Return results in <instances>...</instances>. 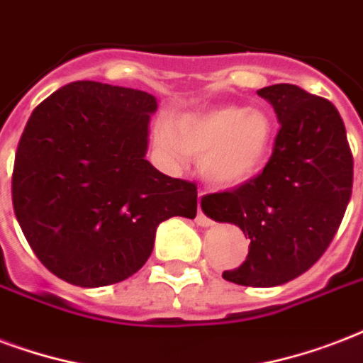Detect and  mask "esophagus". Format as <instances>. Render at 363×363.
Returning <instances> with one entry per match:
<instances>
[{
  "label": "esophagus",
  "instance_id": "34e87169",
  "mask_svg": "<svg viewBox=\"0 0 363 363\" xmlns=\"http://www.w3.org/2000/svg\"><path fill=\"white\" fill-rule=\"evenodd\" d=\"M200 196H201V194H200ZM196 223H198V226H203V228H207V226L213 225L211 218L203 215V211H201V207H200V209H198V217H196Z\"/></svg>",
  "mask_w": 363,
  "mask_h": 363
}]
</instances>
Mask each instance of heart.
I'll return each mask as SVG.
<instances>
[{
	"instance_id": "heart-1",
	"label": "heart",
	"mask_w": 363,
	"mask_h": 363,
	"mask_svg": "<svg viewBox=\"0 0 363 363\" xmlns=\"http://www.w3.org/2000/svg\"><path fill=\"white\" fill-rule=\"evenodd\" d=\"M272 121L261 110L220 106L179 120H160L154 140L160 156L182 165L201 156V177L217 186H238L255 175L272 145Z\"/></svg>"
}]
</instances>
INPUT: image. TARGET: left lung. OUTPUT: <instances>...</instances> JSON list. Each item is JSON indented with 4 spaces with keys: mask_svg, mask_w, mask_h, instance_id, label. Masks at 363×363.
<instances>
[{
    "mask_svg": "<svg viewBox=\"0 0 363 363\" xmlns=\"http://www.w3.org/2000/svg\"><path fill=\"white\" fill-rule=\"evenodd\" d=\"M280 121L261 175L228 192L207 194L201 209L249 236L247 259L223 278L274 287L295 280L323 255L352 194V152L337 108L297 85L257 91Z\"/></svg>",
    "mask_w": 363,
    "mask_h": 363,
    "instance_id": "1",
    "label": "left lung"
}]
</instances>
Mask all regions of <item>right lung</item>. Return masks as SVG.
Masks as SVG:
<instances>
[{
  "label": "right lung",
  "instance_id": "right-lung-1",
  "mask_svg": "<svg viewBox=\"0 0 363 363\" xmlns=\"http://www.w3.org/2000/svg\"><path fill=\"white\" fill-rule=\"evenodd\" d=\"M156 96L99 82L68 83L35 108L16 148L13 207L41 264L102 287L143 268L160 223L194 218V182L146 160Z\"/></svg>",
  "mask_w": 363,
  "mask_h": 363
}]
</instances>
